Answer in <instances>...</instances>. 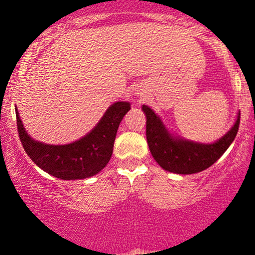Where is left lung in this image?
Listing matches in <instances>:
<instances>
[{"label": "left lung", "mask_w": 255, "mask_h": 255, "mask_svg": "<svg viewBox=\"0 0 255 255\" xmlns=\"http://www.w3.org/2000/svg\"><path fill=\"white\" fill-rule=\"evenodd\" d=\"M146 116V142L156 163L170 173L196 174L210 168L222 156L237 135L241 112L233 127L212 144L195 143L171 135L150 107L143 105Z\"/></svg>", "instance_id": "left-lung-1"}]
</instances>
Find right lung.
<instances>
[{
    "instance_id": "add662e5",
    "label": "right lung",
    "mask_w": 255,
    "mask_h": 255,
    "mask_svg": "<svg viewBox=\"0 0 255 255\" xmlns=\"http://www.w3.org/2000/svg\"><path fill=\"white\" fill-rule=\"evenodd\" d=\"M129 110V102H115L91 132L65 145H50L32 139L23 127L18 111L17 129L25 153L42 170L63 180L86 179L107 165L121 121Z\"/></svg>"
}]
</instances>
